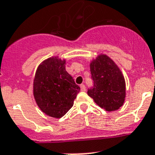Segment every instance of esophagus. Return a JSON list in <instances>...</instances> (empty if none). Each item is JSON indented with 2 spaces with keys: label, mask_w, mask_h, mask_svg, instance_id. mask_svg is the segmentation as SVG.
<instances>
[{
  "label": "esophagus",
  "mask_w": 155,
  "mask_h": 155,
  "mask_svg": "<svg viewBox=\"0 0 155 155\" xmlns=\"http://www.w3.org/2000/svg\"><path fill=\"white\" fill-rule=\"evenodd\" d=\"M80 90H81V91H86V87L84 84H81L80 85Z\"/></svg>",
  "instance_id": "esophagus-1"
}]
</instances>
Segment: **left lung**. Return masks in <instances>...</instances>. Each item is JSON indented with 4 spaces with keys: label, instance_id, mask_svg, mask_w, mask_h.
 Masks as SVG:
<instances>
[{
    "label": "left lung",
    "instance_id": "obj_1",
    "mask_svg": "<svg viewBox=\"0 0 155 155\" xmlns=\"http://www.w3.org/2000/svg\"><path fill=\"white\" fill-rule=\"evenodd\" d=\"M94 87L87 94L101 108L116 111L123 105L126 98V82L122 71L111 58L98 55L90 64Z\"/></svg>",
    "mask_w": 155,
    "mask_h": 155
}]
</instances>
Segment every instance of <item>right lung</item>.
<instances>
[{"instance_id": "obj_1", "label": "right lung", "mask_w": 155, "mask_h": 155, "mask_svg": "<svg viewBox=\"0 0 155 155\" xmlns=\"http://www.w3.org/2000/svg\"><path fill=\"white\" fill-rule=\"evenodd\" d=\"M65 59L49 58L39 64L33 79V96L40 110L55 118L73 106L80 88L65 70Z\"/></svg>"}]
</instances>
